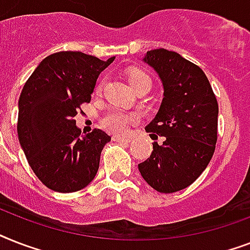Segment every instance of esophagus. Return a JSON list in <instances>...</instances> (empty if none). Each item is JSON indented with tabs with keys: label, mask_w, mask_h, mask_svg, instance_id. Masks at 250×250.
Returning <instances> with one entry per match:
<instances>
[{
	"label": "esophagus",
	"mask_w": 250,
	"mask_h": 250,
	"mask_svg": "<svg viewBox=\"0 0 250 250\" xmlns=\"http://www.w3.org/2000/svg\"><path fill=\"white\" fill-rule=\"evenodd\" d=\"M113 140L117 141V143H131V139H129V137H122L117 136V135H114Z\"/></svg>",
	"instance_id": "esophagus-1"
}]
</instances>
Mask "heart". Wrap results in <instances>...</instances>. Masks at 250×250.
I'll list each match as a JSON object with an SVG mask.
<instances>
[{
  "label": "heart",
  "mask_w": 250,
  "mask_h": 250,
  "mask_svg": "<svg viewBox=\"0 0 250 250\" xmlns=\"http://www.w3.org/2000/svg\"><path fill=\"white\" fill-rule=\"evenodd\" d=\"M144 80H150L146 74L141 71H132L128 75V83L131 88H135L139 83ZM101 89V85L98 86V90ZM135 122V118L129 114H125L121 110H110L102 118V125L111 132L125 133L128 129L129 125Z\"/></svg>",
  "instance_id": "obj_1"
}]
</instances>
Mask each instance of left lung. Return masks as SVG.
I'll use <instances>...</instances> for the list:
<instances>
[{"instance_id": "1", "label": "left lung", "mask_w": 250, "mask_h": 250, "mask_svg": "<svg viewBox=\"0 0 250 250\" xmlns=\"http://www.w3.org/2000/svg\"><path fill=\"white\" fill-rule=\"evenodd\" d=\"M141 61L157 72L164 88L158 113L145 131L150 137L164 136V143H153L139 171L152 188L172 193L190 186L213 157L218 102L204 71L179 53L156 49Z\"/></svg>"}]
</instances>
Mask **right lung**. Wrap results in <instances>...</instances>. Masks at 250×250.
<instances>
[{
  "label": "right lung",
  "mask_w": 250,
  "mask_h": 250,
  "mask_svg": "<svg viewBox=\"0 0 250 250\" xmlns=\"http://www.w3.org/2000/svg\"><path fill=\"white\" fill-rule=\"evenodd\" d=\"M107 61L80 52H60L41 61L23 86L18 137L36 176L56 192L71 193L94 179L110 136L101 129L82 135L75 117L90 101Z\"/></svg>",
  "instance_id": "right-lung-1"
}]
</instances>
